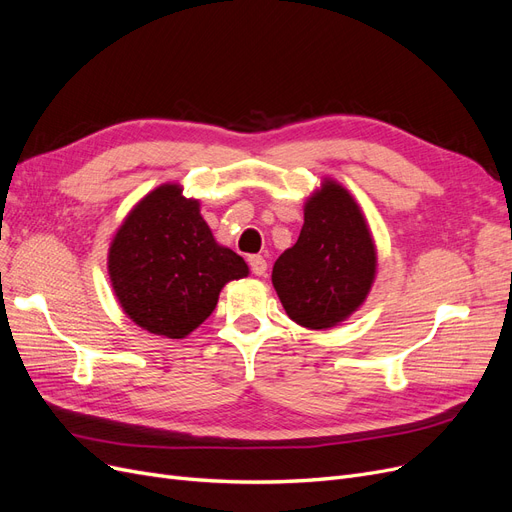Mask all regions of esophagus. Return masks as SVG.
Here are the masks:
<instances>
[{"instance_id": "obj_1", "label": "esophagus", "mask_w": 512, "mask_h": 512, "mask_svg": "<svg viewBox=\"0 0 512 512\" xmlns=\"http://www.w3.org/2000/svg\"><path fill=\"white\" fill-rule=\"evenodd\" d=\"M249 265L255 276H265V272H268V261H265L261 255H251Z\"/></svg>"}]
</instances>
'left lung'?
<instances>
[{"instance_id": "8db88e82", "label": "left lung", "mask_w": 512, "mask_h": 512, "mask_svg": "<svg viewBox=\"0 0 512 512\" xmlns=\"http://www.w3.org/2000/svg\"><path fill=\"white\" fill-rule=\"evenodd\" d=\"M379 255L368 219L353 194L332 177L305 198L303 228L274 263L272 284L293 322L335 328L368 299Z\"/></svg>"}]
</instances>
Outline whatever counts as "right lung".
Masks as SVG:
<instances>
[{"mask_svg": "<svg viewBox=\"0 0 512 512\" xmlns=\"http://www.w3.org/2000/svg\"><path fill=\"white\" fill-rule=\"evenodd\" d=\"M108 278L123 314L152 335L186 339L217 305L221 288L249 265L219 244L201 201L177 182L131 207L108 247Z\"/></svg>", "mask_w": 512, "mask_h": 512, "instance_id": "1", "label": "right lung"}]
</instances>
